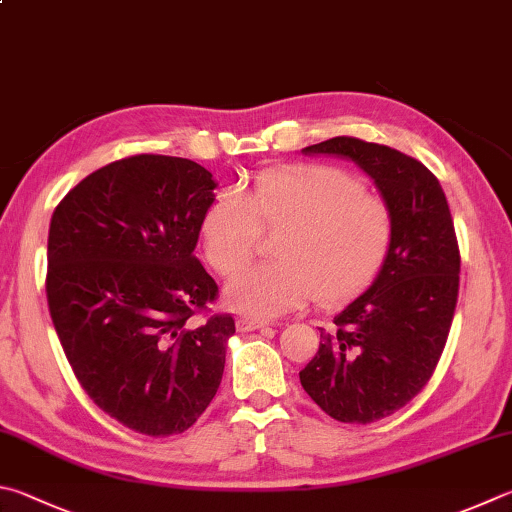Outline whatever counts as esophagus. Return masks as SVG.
Wrapping results in <instances>:
<instances>
[{
  "mask_svg": "<svg viewBox=\"0 0 512 512\" xmlns=\"http://www.w3.org/2000/svg\"><path fill=\"white\" fill-rule=\"evenodd\" d=\"M264 327H268L266 320H257V318H239L237 320V331H241V333L264 329Z\"/></svg>",
  "mask_w": 512,
  "mask_h": 512,
  "instance_id": "1",
  "label": "esophagus"
}]
</instances>
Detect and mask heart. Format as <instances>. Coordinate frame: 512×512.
I'll use <instances>...</instances> for the list:
<instances>
[{"instance_id":"heart-1","label":"heart","mask_w":512,"mask_h":512,"mask_svg":"<svg viewBox=\"0 0 512 512\" xmlns=\"http://www.w3.org/2000/svg\"><path fill=\"white\" fill-rule=\"evenodd\" d=\"M340 167L306 165L264 174L246 194L219 192L201 217L203 255L219 275H235L257 253L259 230H284L273 264L237 275L226 306L271 318L318 300L349 302L383 273L396 239L389 203Z\"/></svg>"}]
</instances>
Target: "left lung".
<instances>
[{
  "label": "left lung",
  "mask_w": 512,
  "mask_h": 512,
  "mask_svg": "<svg viewBox=\"0 0 512 512\" xmlns=\"http://www.w3.org/2000/svg\"><path fill=\"white\" fill-rule=\"evenodd\" d=\"M302 152L353 161L394 210L383 273L320 329V349L300 371L304 392L331 418L374 423L421 392L448 340L461 271L448 199L421 161L387 145L336 136Z\"/></svg>",
  "instance_id": "8db88e82"
}]
</instances>
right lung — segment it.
<instances>
[{"label": "right lung", "instance_id": "add662e5", "mask_svg": "<svg viewBox=\"0 0 512 512\" xmlns=\"http://www.w3.org/2000/svg\"><path fill=\"white\" fill-rule=\"evenodd\" d=\"M212 174L138 154L100 167L55 208L46 300L73 374L102 412L147 436L181 434L215 398L230 313L201 324L217 282L194 257Z\"/></svg>", "mask_w": 512, "mask_h": 512}]
</instances>
